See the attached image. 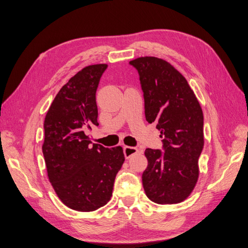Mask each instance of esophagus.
I'll return each instance as SVG.
<instances>
[{"instance_id": "esophagus-1", "label": "esophagus", "mask_w": 248, "mask_h": 248, "mask_svg": "<svg viewBox=\"0 0 248 248\" xmlns=\"http://www.w3.org/2000/svg\"><path fill=\"white\" fill-rule=\"evenodd\" d=\"M138 151H139L138 148H136V147H131V146H124V154L125 158H130L132 155L137 154Z\"/></svg>"}]
</instances>
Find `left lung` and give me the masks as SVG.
Here are the masks:
<instances>
[{
	"instance_id": "obj_1",
	"label": "left lung",
	"mask_w": 248,
	"mask_h": 248,
	"mask_svg": "<svg viewBox=\"0 0 248 248\" xmlns=\"http://www.w3.org/2000/svg\"><path fill=\"white\" fill-rule=\"evenodd\" d=\"M138 71L145 117L161 131L163 151L146 148L142 174L145 194L157 204H177L190 195L199 177L204 146V117L186 79L171 63L155 57L130 62Z\"/></svg>"
}]
</instances>
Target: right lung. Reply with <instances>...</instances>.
Here are the masks:
<instances>
[{"mask_svg": "<svg viewBox=\"0 0 248 248\" xmlns=\"http://www.w3.org/2000/svg\"><path fill=\"white\" fill-rule=\"evenodd\" d=\"M106 63L83 68L63 85L47 111L42 146L47 175L69 208L90 212L106 205L124 162L121 146L91 145L87 131L98 126L95 102Z\"/></svg>", "mask_w": 248, "mask_h": 248, "instance_id": "right-lung-1", "label": "right lung"}]
</instances>
